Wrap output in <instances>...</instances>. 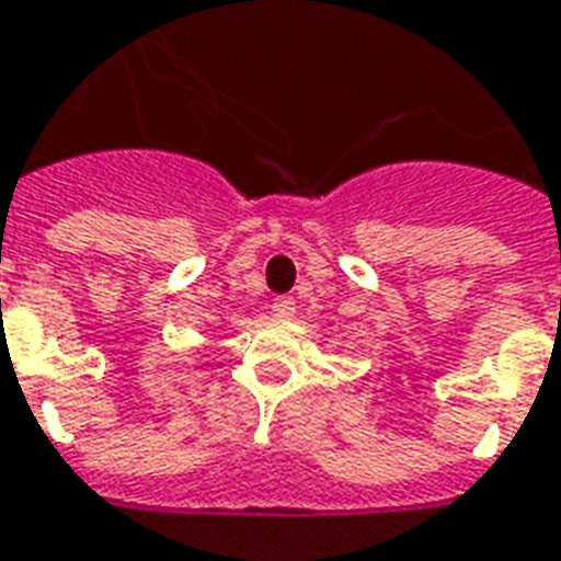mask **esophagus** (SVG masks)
Here are the masks:
<instances>
[{"mask_svg":"<svg viewBox=\"0 0 561 561\" xmlns=\"http://www.w3.org/2000/svg\"><path fill=\"white\" fill-rule=\"evenodd\" d=\"M271 308L279 320H290V317L297 314V302H294V297H276Z\"/></svg>","mask_w":561,"mask_h":561,"instance_id":"1","label":"esophagus"}]
</instances>
